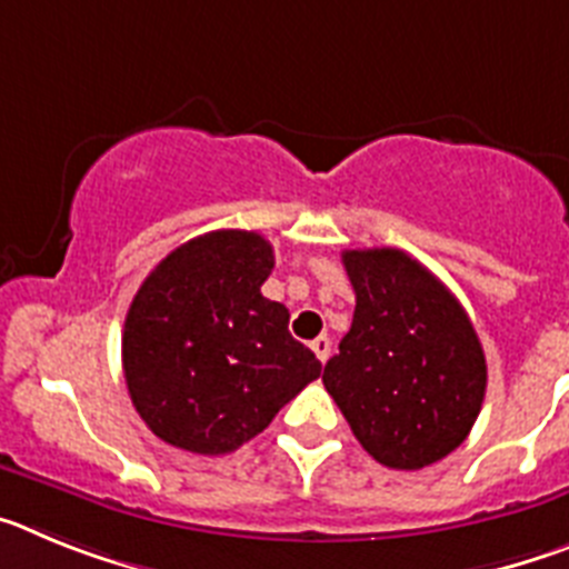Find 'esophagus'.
<instances>
[{"mask_svg":"<svg viewBox=\"0 0 569 569\" xmlns=\"http://www.w3.org/2000/svg\"><path fill=\"white\" fill-rule=\"evenodd\" d=\"M330 347H333V341H330L328 336H319V339L310 341V350H313V353L319 356V361H328L330 359Z\"/></svg>","mask_w":569,"mask_h":569,"instance_id":"esophagus-1","label":"esophagus"}]
</instances>
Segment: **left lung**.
Segmentation results:
<instances>
[{
	"instance_id": "left-lung-1",
	"label": "left lung",
	"mask_w": 569,
	"mask_h": 569,
	"mask_svg": "<svg viewBox=\"0 0 569 569\" xmlns=\"http://www.w3.org/2000/svg\"><path fill=\"white\" fill-rule=\"evenodd\" d=\"M353 325L325 365V387L379 465L421 470L467 439L487 361L465 308L425 264L396 248L345 250Z\"/></svg>"
}]
</instances>
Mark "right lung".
<instances>
[{"label": "right lung", "instance_id": "add662e5", "mask_svg": "<svg viewBox=\"0 0 569 569\" xmlns=\"http://www.w3.org/2000/svg\"><path fill=\"white\" fill-rule=\"evenodd\" d=\"M270 241L213 230L164 256L124 319L122 367L136 413L168 445L233 453L319 379L321 361L261 296Z\"/></svg>", "mask_w": 569, "mask_h": 569}]
</instances>
